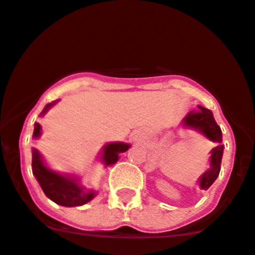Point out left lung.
Returning <instances> with one entry per match:
<instances>
[{
    "mask_svg": "<svg viewBox=\"0 0 255 255\" xmlns=\"http://www.w3.org/2000/svg\"><path fill=\"white\" fill-rule=\"evenodd\" d=\"M183 126L184 127L192 128V129L198 130V132L202 133L207 139H209L211 141L217 142V146L211 151L212 155L211 162H209V163H211V168L203 173L200 177V179H198L201 189L207 190L214 183L215 179L218 178L220 172V163H222L224 150V145L222 144V129H220V127L217 125V122H215L212 111L207 110V109L202 108V106L200 105H198V110L191 111V113H189L185 117H184Z\"/></svg>",
    "mask_w": 255,
    "mask_h": 255,
    "instance_id": "obj_1",
    "label": "left lung"
}]
</instances>
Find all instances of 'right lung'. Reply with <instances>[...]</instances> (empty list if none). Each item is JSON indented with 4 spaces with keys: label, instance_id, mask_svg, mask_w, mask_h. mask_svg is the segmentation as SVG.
Returning <instances> with one entry per match:
<instances>
[{
    "label": "right lung",
    "instance_id": "1",
    "mask_svg": "<svg viewBox=\"0 0 255 255\" xmlns=\"http://www.w3.org/2000/svg\"><path fill=\"white\" fill-rule=\"evenodd\" d=\"M54 103H49L44 106L40 116L44 115L52 108ZM41 135L40 123H35L32 138L37 139ZM130 147L129 144L126 142H109L103 147L102 159L106 167L113 166L119 159V155L126 152ZM32 173L43 190L44 195L55 202L57 205L64 207H77L86 205L91 200H93L97 192L94 190H87L86 187L81 186L78 183V178L71 177L68 174H60L54 172L46 166L36 149H32Z\"/></svg>",
    "mask_w": 255,
    "mask_h": 255
}]
</instances>
